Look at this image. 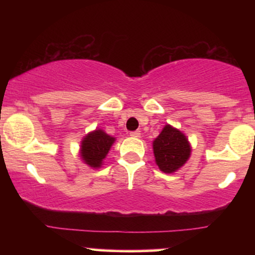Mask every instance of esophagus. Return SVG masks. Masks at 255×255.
I'll list each match as a JSON object with an SVG mask.
<instances>
[{"label": "esophagus", "instance_id": "1", "mask_svg": "<svg viewBox=\"0 0 255 255\" xmlns=\"http://www.w3.org/2000/svg\"><path fill=\"white\" fill-rule=\"evenodd\" d=\"M130 136H134V137H139L140 136V130H133L130 131Z\"/></svg>", "mask_w": 255, "mask_h": 255}]
</instances>
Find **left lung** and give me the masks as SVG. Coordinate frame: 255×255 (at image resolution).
I'll use <instances>...</instances> for the list:
<instances>
[{
  "instance_id": "left-lung-1",
  "label": "left lung",
  "mask_w": 255,
  "mask_h": 255,
  "mask_svg": "<svg viewBox=\"0 0 255 255\" xmlns=\"http://www.w3.org/2000/svg\"><path fill=\"white\" fill-rule=\"evenodd\" d=\"M153 153L160 170L171 174L187 162L191 154V145L184 134L166 125L153 141Z\"/></svg>"
}]
</instances>
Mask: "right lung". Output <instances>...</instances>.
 <instances>
[{
	"label": "right lung",
	"instance_id": "obj_1",
	"mask_svg": "<svg viewBox=\"0 0 255 255\" xmlns=\"http://www.w3.org/2000/svg\"><path fill=\"white\" fill-rule=\"evenodd\" d=\"M114 141L115 139L113 136L108 135L101 129L87 134L81 142V158L92 168H99Z\"/></svg>",
	"mask_w": 255,
	"mask_h": 255
}]
</instances>
